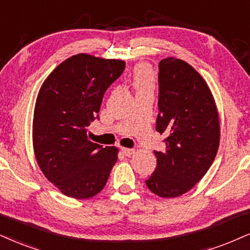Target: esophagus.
<instances>
[{"instance_id": "34e87169", "label": "esophagus", "mask_w": 250, "mask_h": 250, "mask_svg": "<svg viewBox=\"0 0 250 250\" xmlns=\"http://www.w3.org/2000/svg\"><path fill=\"white\" fill-rule=\"evenodd\" d=\"M122 153L124 154L125 156H131L132 154L134 153V149H132V148H125V147H123V148H122Z\"/></svg>"}]
</instances>
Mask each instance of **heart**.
<instances>
[{"label": "heart", "instance_id": "heart-1", "mask_svg": "<svg viewBox=\"0 0 250 250\" xmlns=\"http://www.w3.org/2000/svg\"><path fill=\"white\" fill-rule=\"evenodd\" d=\"M132 84L137 92L153 89V73L148 64L140 63L135 67L133 70V78H132Z\"/></svg>", "mask_w": 250, "mask_h": 250}]
</instances>
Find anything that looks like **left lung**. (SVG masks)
<instances>
[{"label": "left lung", "instance_id": "1", "mask_svg": "<svg viewBox=\"0 0 250 250\" xmlns=\"http://www.w3.org/2000/svg\"><path fill=\"white\" fill-rule=\"evenodd\" d=\"M156 131L166 149L154 150L156 168L146 186L162 198L186 193L211 167L219 147L220 126L213 96L199 73L186 61L159 62Z\"/></svg>", "mask_w": 250, "mask_h": 250}]
</instances>
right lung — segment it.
Instances as JSON below:
<instances>
[{"label": "right lung", "mask_w": 250, "mask_h": 250, "mask_svg": "<svg viewBox=\"0 0 250 250\" xmlns=\"http://www.w3.org/2000/svg\"><path fill=\"white\" fill-rule=\"evenodd\" d=\"M125 62L89 54L64 60L42 83L33 115V149L40 169L63 195L76 199L101 192L117 162L116 147L88 139L106 89Z\"/></svg>", "instance_id": "right-lung-1"}]
</instances>
